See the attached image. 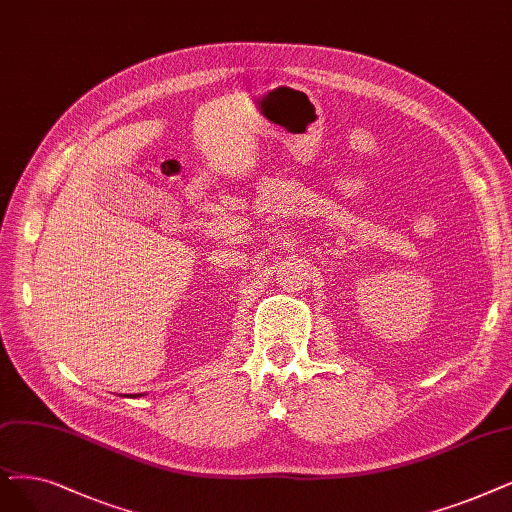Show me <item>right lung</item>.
<instances>
[{
    "mask_svg": "<svg viewBox=\"0 0 512 512\" xmlns=\"http://www.w3.org/2000/svg\"><path fill=\"white\" fill-rule=\"evenodd\" d=\"M128 397H142V395H128Z\"/></svg>",
    "mask_w": 512,
    "mask_h": 512,
    "instance_id": "add662e5",
    "label": "right lung"
}]
</instances>
